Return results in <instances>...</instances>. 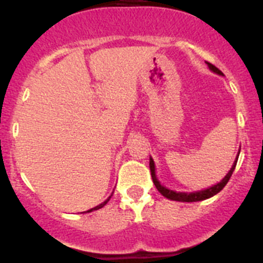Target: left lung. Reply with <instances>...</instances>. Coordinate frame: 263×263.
Segmentation results:
<instances>
[{
	"label": "left lung",
	"mask_w": 263,
	"mask_h": 263,
	"mask_svg": "<svg viewBox=\"0 0 263 263\" xmlns=\"http://www.w3.org/2000/svg\"><path fill=\"white\" fill-rule=\"evenodd\" d=\"M206 64H208V67H210L211 69H212L213 72H216V73H218V75H222V72L220 71V69L217 68V67H215L213 64H211V63L206 62ZM240 154V153H238ZM236 164H237V159L236 162L233 163V166H232L231 171L227 174V176H225L224 179H222L221 182L217 183L216 185H213V187L211 188H206V190H204V191H199V192H192V194H185V192H175V191H171V190H167L166 187H163V185H160L159 182H158L157 176H155V166H154V160L150 158V173H152V178H153V182H154L155 187H157L158 191L160 192V194L163 195L164 197H167L168 200H174V201H183V203H192V201H200V200H205V199H208V197H212L213 195L218 194V192L221 191L222 188L227 185V183L229 182V179H231L232 174H233L234 168H236Z\"/></svg>",
	"instance_id": "8db88e82"
}]
</instances>
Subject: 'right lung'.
<instances>
[{
    "instance_id": "obj_1",
    "label": "right lung",
    "mask_w": 263,
    "mask_h": 263,
    "mask_svg": "<svg viewBox=\"0 0 263 263\" xmlns=\"http://www.w3.org/2000/svg\"><path fill=\"white\" fill-rule=\"evenodd\" d=\"M109 199H110V197H109ZM109 199H108V200H105V201H104V203H103V204H100V205L95 206V208H92V210L87 211V212H92V211H97V210H100V208H103V206H104V205H105V204H106V203H108V201H109Z\"/></svg>"
}]
</instances>
